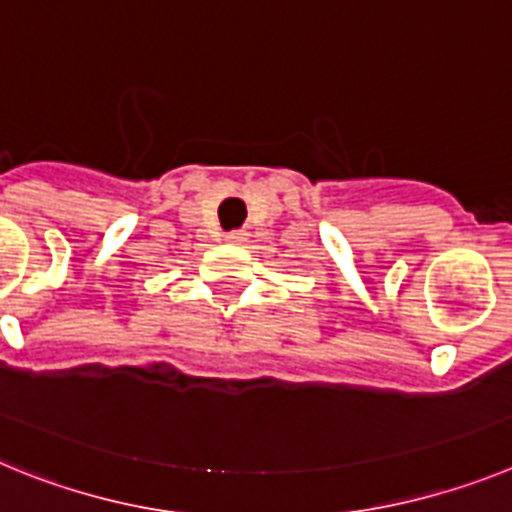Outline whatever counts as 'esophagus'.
Segmentation results:
<instances>
[{
  "mask_svg": "<svg viewBox=\"0 0 512 512\" xmlns=\"http://www.w3.org/2000/svg\"><path fill=\"white\" fill-rule=\"evenodd\" d=\"M225 241H230V243H241V241H243V233H241V230H233V233L225 235Z\"/></svg>",
  "mask_w": 512,
  "mask_h": 512,
  "instance_id": "1",
  "label": "esophagus"
}]
</instances>
